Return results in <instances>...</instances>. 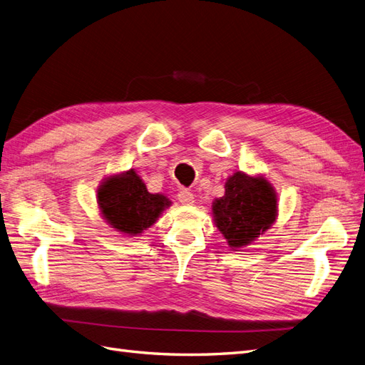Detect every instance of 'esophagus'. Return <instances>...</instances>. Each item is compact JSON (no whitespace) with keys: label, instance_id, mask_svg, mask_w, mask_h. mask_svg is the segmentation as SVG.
<instances>
[{"label":"esophagus","instance_id":"1","mask_svg":"<svg viewBox=\"0 0 365 365\" xmlns=\"http://www.w3.org/2000/svg\"><path fill=\"white\" fill-rule=\"evenodd\" d=\"M178 200H180V202L184 204V205H192V204L195 202V195H193L190 190L182 189V190L178 193Z\"/></svg>","mask_w":365,"mask_h":365}]
</instances>
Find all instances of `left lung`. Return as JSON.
Returning <instances> with one entry per match:
<instances>
[{
	"mask_svg": "<svg viewBox=\"0 0 365 365\" xmlns=\"http://www.w3.org/2000/svg\"><path fill=\"white\" fill-rule=\"evenodd\" d=\"M213 219L230 248L239 251L269 230L277 217V195L260 175L236 172L225 182V195L215 200Z\"/></svg>",
	"mask_w": 365,
	"mask_h": 365,
	"instance_id": "8db88e82",
	"label": "left lung"
}]
</instances>
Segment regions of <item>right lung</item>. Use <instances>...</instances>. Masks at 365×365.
<instances>
[{"mask_svg": "<svg viewBox=\"0 0 365 365\" xmlns=\"http://www.w3.org/2000/svg\"><path fill=\"white\" fill-rule=\"evenodd\" d=\"M97 204L106 222L128 236H137L157 222L170 207L164 195L149 193L134 169L106 178L97 190Z\"/></svg>", "mask_w": 365, "mask_h": 365, "instance_id": "add662e5", "label": "right lung"}]
</instances>
